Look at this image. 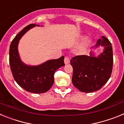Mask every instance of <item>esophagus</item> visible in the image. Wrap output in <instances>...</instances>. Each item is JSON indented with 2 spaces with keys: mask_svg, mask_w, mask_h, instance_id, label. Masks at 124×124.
Returning a JSON list of instances; mask_svg holds the SVG:
<instances>
[{
  "mask_svg": "<svg viewBox=\"0 0 124 124\" xmlns=\"http://www.w3.org/2000/svg\"><path fill=\"white\" fill-rule=\"evenodd\" d=\"M64 63H65V64H69L70 62V59L69 57L68 56H66L65 58H64Z\"/></svg>",
  "mask_w": 124,
  "mask_h": 124,
  "instance_id": "34e87169",
  "label": "esophagus"
}]
</instances>
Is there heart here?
I'll return each mask as SVG.
<instances>
[{"label": "heart", "instance_id": "heart-1", "mask_svg": "<svg viewBox=\"0 0 124 124\" xmlns=\"http://www.w3.org/2000/svg\"><path fill=\"white\" fill-rule=\"evenodd\" d=\"M92 43H93V41H92V40H91L90 38H87V37L84 38L83 40V41H82L79 46V53H81V54L85 53L87 51V50L91 46Z\"/></svg>", "mask_w": 124, "mask_h": 124}]
</instances>
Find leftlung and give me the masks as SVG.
<instances>
[{
	"label": "left lung",
	"mask_w": 124,
	"mask_h": 124,
	"mask_svg": "<svg viewBox=\"0 0 124 124\" xmlns=\"http://www.w3.org/2000/svg\"><path fill=\"white\" fill-rule=\"evenodd\" d=\"M104 47V51L96 56L93 51L89 56L73 57L70 61L73 69L72 83L80 91L93 93L99 90L110 78L113 66L112 47L109 40L102 37L94 48Z\"/></svg>",
	"instance_id": "obj_1"
}]
</instances>
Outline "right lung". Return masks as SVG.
Here are the masks:
<instances>
[{
  "label": "right lung",
  "mask_w": 124,
  "mask_h": 124,
  "mask_svg": "<svg viewBox=\"0 0 124 124\" xmlns=\"http://www.w3.org/2000/svg\"><path fill=\"white\" fill-rule=\"evenodd\" d=\"M35 27L40 25L30 24L14 38L10 46L9 63L14 79L22 88L29 93L40 94L47 92L53 86L54 73L64 66V58L62 56L37 66L28 65L22 61L18 51V43L24 34Z\"/></svg>",
  "instance_id": "right-lung-1"
}]
</instances>
